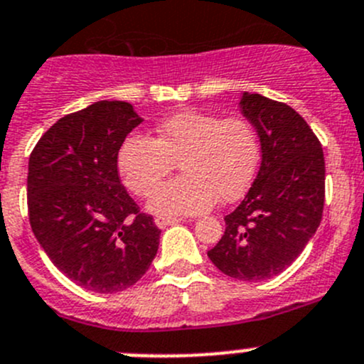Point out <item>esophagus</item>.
Returning a JSON list of instances; mask_svg holds the SVG:
<instances>
[{
	"mask_svg": "<svg viewBox=\"0 0 364 364\" xmlns=\"http://www.w3.org/2000/svg\"><path fill=\"white\" fill-rule=\"evenodd\" d=\"M181 220L183 218H179V217H156L154 218V224H156L160 229H164V228H167V225L176 224V222H181Z\"/></svg>",
	"mask_w": 364,
	"mask_h": 364,
	"instance_id": "esophagus-1",
	"label": "esophagus"
}]
</instances>
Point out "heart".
<instances>
[{
	"mask_svg": "<svg viewBox=\"0 0 364 364\" xmlns=\"http://www.w3.org/2000/svg\"><path fill=\"white\" fill-rule=\"evenodd\" d=\"M261 160V144L250 122L183 110L164 119L156 139L132 135L122 142L117 167L126 188L147 197L179 163L183 174L158 188L149 210L165 217L199 215L215 200L235 203L249 190Z\"/></svg>",
	"mask_w": 364,
	"mask_h": 364,
	"instance_id": "1",
	"label": "heart"
}]
</instances>
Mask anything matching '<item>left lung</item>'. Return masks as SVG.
<instances>
[{
    "label": "left lung",
    "instance_id": "1",
    "mask_svg": "<svg viewBox=\"0 0 364 364\" xmlns=\"http://www.w3.org/2000/svg\"><path fill=\"white\" fill-rule=\"evenodd\" d=\"M242 112L261 140L256 181L208 257L225 276L263 281L294 263L320 225L326 200L322 144L288 105L243 94Z\"/></svg>",
    "mask_w": 364,
    "mask_h": 364
}]
</instances>
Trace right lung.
<instances>
[{"label":"right lung","mask_w":364,"mask_h":364,"mask_svg":"<svg viewBox=\"0 0 364 364\" xmlns=\"http://www.w3.org/2000/svg\"><path fill=\"white\" fill-rule=\"evenodd\" d=\"M142 122L124 101H97L56 121L28 161V217L42 249L85 290L133 287L156 256L160 229L119 178L117 154Z\"/></svg>","instance_id":"obj_1"}]
</instances>
